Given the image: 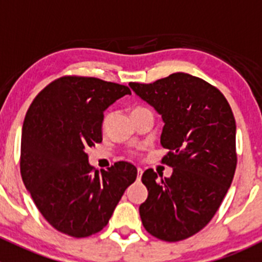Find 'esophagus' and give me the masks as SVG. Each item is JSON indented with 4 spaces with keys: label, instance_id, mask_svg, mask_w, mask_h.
<instances>
[{
    "label": "esophagus",
    "instance_id": "esophagus-1",
    "mask_svg": "<svg viewBox=\"0 0 262 262\" xmlns=\"http://www.w3.org/2000/svg\"><path fill=\"white\" fill-rule=\"evenodd\" d=\"M137 171H138V178H137V179H138V180H141L142 173H143V170H142L141 167H138V168H137Z\"/></svg>",
    "mask_w": 262,
    "mask_h": 262
}]
</instances>
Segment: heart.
Listing matches in <instances>:
<instances>
[{"label":"heart","instance_id":"heart-1","mask_svg":"<svg viewBox=\"0 0 262 262\" xmlns=\"http://www.w3.org/2000/svg\"><path fill=\"white\" fill-rule=\"evenodd\" d=\"M139 109H143V107H134L133 112H136V110H139ZM133 112H132V113H133Z\"/></svg>","mask_w":262,"mask_h":262}]
</instances>
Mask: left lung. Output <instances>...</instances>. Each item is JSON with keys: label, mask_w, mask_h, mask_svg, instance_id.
Segmentation results:
<instances>
[{"label": "left lung", "mask_w": 262, "mask_h": 262, "mask_svg": "<svg viewBox=\"0 0 262 262\" xmlns=\"http://www.w3.org/2000/svg\"><path fill=\"white\" fill-rule=\"evenodd\" d=\"M163 121L165 178L148 168L142 182L148 198L139 207L148 233L167 242L202 231L221 207L237 165L236 120L218 89L189 73H172L153 83H129Z\"/></svg>", "instance_id": "1"}]
</instances>
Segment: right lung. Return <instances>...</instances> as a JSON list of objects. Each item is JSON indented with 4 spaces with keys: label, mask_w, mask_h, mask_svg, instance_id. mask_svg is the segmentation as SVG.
Listing matches in <instances>:
<instances>
[{
    "label": "right lung",
    "mask_w": 262,
    "mask_h": 262,
    "mask_svg": "<svg viewBox=\"0 0 262 262\" xmlns=\"http://www.w3.org/2000/svg\"><path fill=\"white\" fill-rule=\"evenodd\" d=\"M130 95L123 84L94 77H60L39 92L21 133L23 181L39 212L57 231L87 237L101 231L137 168L116 162L101 173L87 148L102 141L104 112Z\"/></svg>",
    "instance_id": "obj_1"
}]
</instances>
